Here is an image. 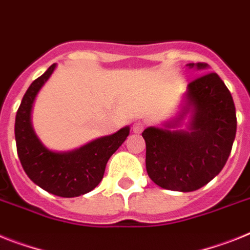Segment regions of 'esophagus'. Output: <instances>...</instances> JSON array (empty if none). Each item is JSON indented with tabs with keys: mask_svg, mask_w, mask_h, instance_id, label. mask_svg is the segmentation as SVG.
I'll return each mask as SVG.
<instances>
[{
	"mask_svg": "<svg viewBox=\"0 0 250 250\" xmlns=\"http://www.w3.org/2000/svg\"><path fill=\"white\" fill-rule=\"evenodd\" d=\"M132 129H133L135 133H141L145 129V123H142V122H136L135 125H133V127H132Z\"/></svg>",
	"mask_w": 250,
	"mask_h": 250,
	"instance_id": "34e87169",
	"label": "esophagus"
}]
</instances>
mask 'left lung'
<instances>
[{
  "label": "left lung",
  "mask_w": 250,
  "mask_h": 250,
  "mask_svg": "<svg viewBox=\"0 0 250 250\" xmlns=\"http://www.w3.org/2000/svg\"><path fill=\"white\" fill-rule=\"evenodd\" d=\"M187 99L193 108L189 132L169 131L175 123L142 132L148 177L161 188L177 192H192L211 182L225 167L236 135L234 100L217 73L205 72L192 80Z\"/></svg>",
  "instance_id": "left-lung-1"
}]
</instances>
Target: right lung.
<instances>
[{
  "instance_id": "add662e5",
  "label": "right lung",
  "mask_w": 250,
  "mask_h": 250,
  "mask_svg": "<svg viewBox=\"0 0 250 250\" xmlns=\"http://www.w3.org/2000/svg\"><path fill=\"white\" fill-rule=\"evenodd\" d=\"M54 68L56 64H52L26 90L16 113L15 140L19 159L26 175L44 190L54 196L70 198L93 190L102 182L106 163L125 141L129 127L71 152L61 154L44 147L33 131L30 113L38 91Z\"/></svg>"
}]
</instances>
